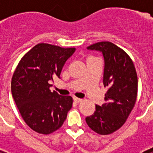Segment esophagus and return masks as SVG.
Here are the masks:
<instances>
[{
    "label": "esophagus",
    "mask_w": 153,
    "mask_h": 153,
    "mask_svg": "<svg viewBox=\"0 0 153 153\" xmlns=\"http://www.w3.org/2000/svg\"><path fill=\"white\" fill-rule=\"evenodd\" d=\"M73 99H74V101L76 102V103H79V102H81L82 101V99H81V98H75V97H74V98H73Z\"/></svg>",
    "instance_id": "1"
}]
</instances>
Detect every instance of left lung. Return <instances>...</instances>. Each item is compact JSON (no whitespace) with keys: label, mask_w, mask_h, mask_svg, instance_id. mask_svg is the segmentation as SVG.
Instances as JSON below:
<instances>
[{"label":"left lung","mask_w":153,"mask_h":153,"mask_svg":"<svg viewBox=\"0 0 153 153\" xmlns=\"http://www.w3.org/2000/svg\"><path fill=\"white\" fill-rule=\"evenodd\" d=\"M88 50L102 53L105 67L103 84L108 87L105 102L86 117L88 126L95 133L108 135L123 126L134 107L138 80L135 67L128 54L111 42H98Z\"/></svg>","instance_id":"obj_1"}]
</instances>
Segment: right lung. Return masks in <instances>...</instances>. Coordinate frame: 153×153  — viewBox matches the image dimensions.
Returning <instances> with one entry per match:
<instances>
[{
	"mask_svg": "<svg viewBox=\"0 0 153 153\" xmlns=\"http://www.w3.org/2000/svg\"><path fill=\"white\" fill-rule=\"evenodd\" d=\"M75 48L38 44L25 54L12 78L13 99L25 123L32 130L50 134L62 126L71 109V96L50 91L51 81L60 73Z\"/></svg>",
	"mask_w": 153,
	"mask_h": 153,
	"instance_id": "obj_1",
	"label": "right lung"
}]
</instances>
